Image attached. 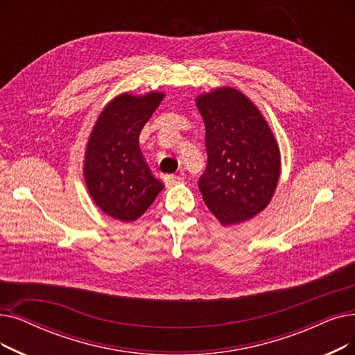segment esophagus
Returning <instances> with one entry per match:
<instances>
[{
    "label": "esophagus",
    "instance_id": "esophagus-1",
    "mask_svg": "<svg viewBox=\"0 0 355 355\" xmlns=\"http://www.w3.org/2000/svg\"><path fill=\"white\" fill-rule=\"evenodd\" d=\"M164 181L166 186H173V184H177L180 181H182V177L181 175H175V174H166L164 177Z\"/></svg>",
    "mask_w": 355,
    "mask_h": 355
}]
</instances>
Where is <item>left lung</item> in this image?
Instances as JSON below:
<instances>
[{"instance_id":"obj_1","label":"left lung","mask_w":355,"mask_h":355,"mask_svg":"<svg viewBox=\"0 0 355 355\" xmlns=\"http://www.w3.org/2000/svg\"><path fill=\"white\" fill-rule=\"evenodd\" d=\"M206 126L207 166L198 189L223 226L263 211L280 178V149L258 107L223 87L196 98Z\"/></svg>"}]
</instances>
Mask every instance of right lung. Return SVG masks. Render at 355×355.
<instances>
[{
    "label": "right lung",
    "instance_id": "add662e5",
    "mask_svg": "<svg viewBox=\"0 0 355 355\" xmlns=\"http://www.w3.org/2000/svg\"><path fill=\"white\" fill-rule=\"evenodd\" d=\"M164 98L162 92L114 97L100 113L87 144L84 178L94 203L114 219L133 222L153 203L164 184L139 149V135Z\"/></svg>",
    "mask_w": 355,
    "mask_h": 355
}]
</instances>
